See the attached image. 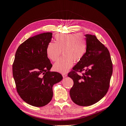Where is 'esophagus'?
<instances>
[{
  "label": "esophagus",
  "instance_id": "esophagus-1",
  "mask_svg": "<svg viewBox=\"0 0 126 126\" xmlns=\"http://www.w3.org/2000/svg\"><path fill=\"white\" fill-rule=\"evenodd\" d=\"M62 76H63V78H65L67 76V75L66 74H62Z\"/></svg>",
  "mask_w": 126,
  "mask_h": 126
}]
</instances>
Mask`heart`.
<instances>
[{
    "mask_svg": "<svg viewBox=\"0 0 126 126\" xmlns=\"http://www.w3.org/2000/svg\"><path fill=\"white\" fill-rule=\"evenodd\" d=\"M87 47L85 37L80 33L57 34L55 43L50 42L46 47V55L49 59L56 61L63 51V56L54 64V69L62 73L67 72L74 64L84 56Z\"/></svg>",
    "mask_w": 126,
    "mask_h": 126,
    "instance_id": "b5f03b06",
    "label": "heart"
}]
</instances>
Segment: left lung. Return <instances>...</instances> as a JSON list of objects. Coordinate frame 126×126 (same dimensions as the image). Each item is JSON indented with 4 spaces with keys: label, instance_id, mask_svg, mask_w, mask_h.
I'll return each instance as SVG.
<instances>
[{
    "label": "left lung",
    "instance_id": "8db88e82",
    "mask_svg": "<svg viewBox=\"0 0 126 126\" xmlns=\"http://www.w3.org/2000/svg\"><path fill=\"white\" fill-rule=\"evenodd\" d=\"M85 37V54L68 75L74 81L70 90L71 100L80 106L96 104L105 96L112 74V63L108 49L94 35L86 34ZM76 71L85 73L79 75Z\"/></svg>",
    "mask_w": 126,
    "mask_h": 126
}]
</instances>
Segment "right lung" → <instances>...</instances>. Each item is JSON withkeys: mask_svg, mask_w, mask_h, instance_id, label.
I'll list each match as a JSON object with an SVG mask.
<instances>
[{"mask_svg": "<svg viewBox=\"0 0 126 126\" xmlns=\"http://www.w3.org/2000/svg\"><path fill=\"white\" fill-rule=\"evenodd\" d=\"M51 32H44L29 38L18 48L13 65V77L17 92L28 104L43 107L53 96L52 87L63 79L52 67L46 49L51 41Z\"/></svg>", "mask_w": 126, "mask_h": 126, "instance_id": "add662e5", "label": "right lung"}]
</instances>
